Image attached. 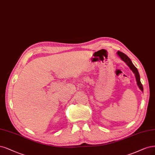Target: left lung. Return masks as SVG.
Masks as SVG:
<instances>
[{"mask_svg": "<svg viewBox=\"0 0 155 155\" xmlns=\"http://www.w3.org/2000/svg\"><path fill=\"white\" fill-rule=\"evenodd\" d=\"M117 54L118 56L120 58V59L124 61L127 65L130 67V68L132 71V72L135 74V78H136V81H137V84L138 85V87H139V88L142 90V92H143V86L142 84L140 82V75H139V73H138V71L137 70V68L134 66L133 65L132 61H131V60L129 58V57L127 56V55H126L124 53L118 51L117 52Z\"/></svg>", "mask_w": 155, "mask_h": 155, "instance_id": "left-lung-1", "label": "left lung"}]
</instances>
